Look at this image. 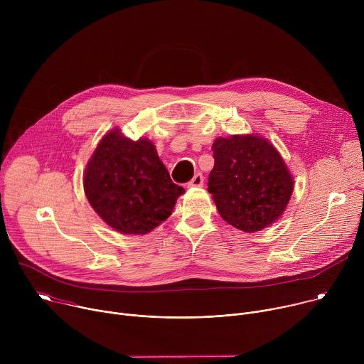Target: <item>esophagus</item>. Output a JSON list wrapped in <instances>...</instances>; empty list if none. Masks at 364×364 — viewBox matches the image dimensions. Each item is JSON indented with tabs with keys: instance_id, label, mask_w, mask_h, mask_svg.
<instances>
[{
	"instance_id": "1",
	"label": "esophagus",
	"mask_w": 364,
	"mask_h": 364,
	"mask_svg": "<svg viewBox=\"0 0 364 364\" xmlns=\"http://www.w3.org/2000/svg\"><path fill=\"white\" fill-rule=\"evenodd\" d=\"M203 183H204V177H203V174L201 173H197L190 181H188V187H201L203 186Z\"/></svg>"
}]
</instances>
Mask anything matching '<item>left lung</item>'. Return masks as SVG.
I'll return each instance as SVG.
<instances>
[{"instance_id": "left-lung-1", "label": "left lung", "mask_w": 364, "mask_h": 364, "mask_svg": "<svg viewBox=\"0 0 364 364\" xmlns=\"http://www.w3.org/2000/svg\"><path fill=\"white\" fill-rule=\"evenodd\" d=\"M212 149L215 167L207 190L222 219L247 233L278 220L291 198L294 180L277 148L249 134L218 138Z\"/></svg>"}]
</instances>
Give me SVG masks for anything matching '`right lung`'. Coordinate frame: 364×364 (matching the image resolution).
Wrapping results in <instances>:
<instances>
[{
	"mask_svg": "<svg viewBox=\"0 0 364 364\" xmlns=\"http://www.w3.org/2000/svg\"><path fill=\"white\" fill-rule=\"evenodd\" d=\"M85 194L102 220L124 235H145L173 212L184 188L174 184L149 139L119 129L100 139L83 176Z\"/></svg>",
	"mask_w": 364,
	"mask_h": 364,
	"instance_id": "add662e5",
	"label": "right lung"
}]
</instances>
